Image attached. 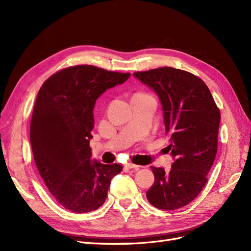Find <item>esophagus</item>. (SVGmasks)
I'll return each mask as SVG.
<instances>
[{"label":"esophagus","instance_id":"obj_1","mask_svg":"<svg viewBox=\"0 0 251 251\" xmlns=\"http://www.w3.org/2000/svg\"><path fill=\"white\" fill-rule=\"evenodd\" d=\"M126 168H127V169H133V170H139L140 166H139V165H136V164H134V163H127V164L126 165Z\"/></svg>","mask_w":251,"mask_h":251}]
</instances>
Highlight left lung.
<instances>
[{"label":"left lung","instance_id":"obj_1","mask_svg":"<svg viewBox=\"0 0 251 251\" xmlns=\"http://www.w3.org/2000/svg\"><path fill=\"white\" fill-rule=\"evenodd\" d=\"M134 76L159 96L175 159L170 172L151 166L155 182L147 198L158 209L181 208L206 184L217 155L221 114L205 82L187 71L161 67Z\"/></svg>","mask_w":251,"mask_h":251}]
</instances>
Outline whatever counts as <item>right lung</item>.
<instances>
[{"mask_svg": "<svg viewBox=\"0 0 251 251\" xmlns=\"http://www.w3.org/2000/svg\"><path fill=\"white\" fill-rule=\"evenodd\" d=\"M131 73L91 65L59 70L43 83L30 123L36 168L57 203L73 212L100 208L123 166L91 161L95 101Z\"/></svg>", "mask_w": 251, "mask_h": 251, "instance_id": "1", "label": "right lung"}]
</instances>
